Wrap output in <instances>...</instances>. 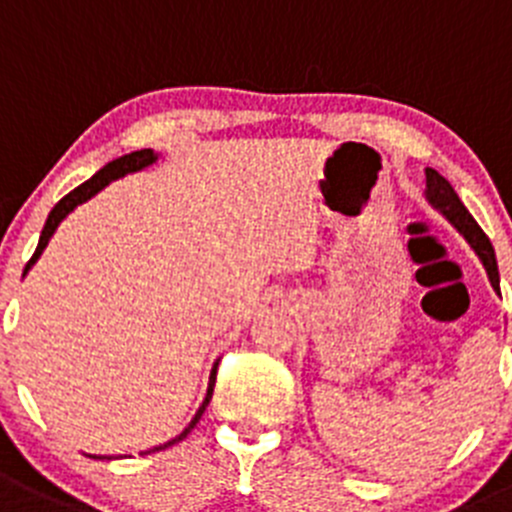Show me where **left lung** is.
I'll return each mask as SVG.
<instances>
[{"mask_svg":"<svg viewBox=\"0 0 512 512\" xmlns=\"http://www.w3.org/2000/svg\"><path fill=\"white\" fill-rule=\"evenodd\" d=\"M424 174H427V191H424V194H427V202L432 204L439 214H444L447 222H450L452 227H455L457 232L470 242V247L475 250V255L480 257L482 267H485L490 285H493L495 293L500 295L498 262H495V250L493 245H490V240H487V234L482 232L480 224L472 219V214L467 212L465 204L460 202V197H457V191L452 189L450 181L444 179L442 174H437L434 169H427Z\"/></svg>","mask_w":512,"mask_h":512,"instance_id":"obj_1","label":"left lung"}]
</instances>
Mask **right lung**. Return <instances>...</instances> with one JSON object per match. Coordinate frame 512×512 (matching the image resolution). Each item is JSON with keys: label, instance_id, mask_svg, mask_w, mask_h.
Listing matches in <instances>:
<instances>
[{"label": "right lung", "instance_id": "obj_1", "mask_svg": "<svg viewBox=\"0 0 512 512\" xmlns=\"http://www.w3.org/2000/svg\"><path fill=\"white\" fill-rule=\"evenodd\" d=\"M156 159H159V154H154V151H151V148H141V151H133V154H126V156H121V159L111 161V164H105L103 169H100L98 174H93V176H90V179L85 181V184H80L78 189H73V191H70L68 197H62L60 202H57L55 207H52L50 217H47L45 227H42L40 242H37V250H35V255H32V260L27 262V267H25V275H27V270H30V267L35 265L37 260H40L42 250H45V247H47V242H50V237H52V234H55V229L60 227V222H62V219L68 217V214L73 212V209L78 207V204L88 202L90 197H95V194H98V191L103 189V186H108V184H111V181L121 179V176H126V174H133V171H141V169H146V166H151V164H154ZM214 381H217V364H214L212 374H209V389H207V396H204L202 407H199V412L194 414V419H191V422H189V427H186L184 432L179 434V437L169 439V442H166V444H159V447H154V450H151V452L166 450V447H171V444L181 442V439H184L186 434L191 432V429L197 427V422H199V419H202L204 409H207L209 399H212ZM98 460H111V457H98Z\"/></svg>", "mask_w": 512, "mask_h": 512}]
</instances>
